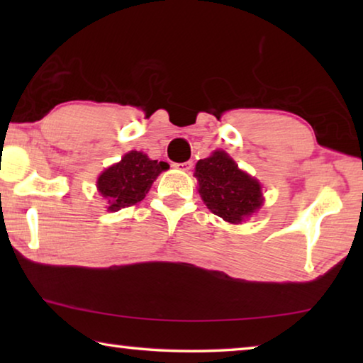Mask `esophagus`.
<instances>
[{"label":"esophagus","mask_w":363,"mask_h":363,"mask_svg":"<svg viewBox=\"0 0 363 363\" xmlns=\"http://www.w3.org/2000/svg\"><path fill=\"white\" fill-rule=\"evenodd\" d=\"M174 167L177 168V169H181V171H190L192 169V167H194V163L192 162H184V163H176Z\"/></svg>","instance_id":"1"}]
</instances>
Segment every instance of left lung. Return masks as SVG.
Wrapping results in <instances>:
<instances>
[{
	"instance_id": "8db88e82",
	"label": "left lung",
	"mask_w": 363,
	"mask_h": 363,
	"mask_svg": "<svg viewBox=\"0 0 363 363\" xmlns=\"http://www.w3.org/2000/svg\"><path fill=\"white\" fill-rule=\"evenodd\" d=\"M194 176L208 210L230 224H240L262 206L261 184L245 173L224 150L199 160Z\"/></svg>"
}]
</instances>
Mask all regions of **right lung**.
Here are the masks:
<instances>
[{"mask_svg":"<svg viewBox=\"0 0 363 363\" xmlns=\"http://www.w3.org/2000/svg\"><path fill=\"white\" fill-rule=\"evenodd\" d=\"M169 164L150 160L143 152H128L121 162L102 171L97 177V190L107 200L108 211H118L144 200L153 181Z\"/></svg>","mask_w":363,"mask_h":363,"instance_id":"add662e5","label":"right lung"}]
</instances>
